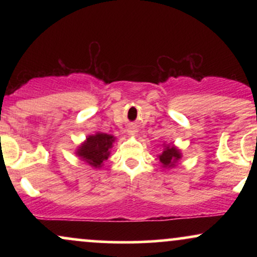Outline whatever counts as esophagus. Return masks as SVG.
<instances>
[{"mask_svg": "<svg viewBox=\"0 0 257 257\" xmlns=\"http://www.w3.org/2000/svg\"><path fill=\"white\" fill-rule=\"evenodd\" d=\"M129 134H131V135H135V134H137V129H135V128H131V129H129Z\"/></svg>", "mask_w": 257, "mask_h": 257, "instance_id": "34e87169", "label": "esophagus"}]
</instances>
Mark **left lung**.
Here are the masks:
<instances>
[{"label": "left lung", "instance_id": "1", "mask_svg": "<svg viewBox=\"0 0 257 257\" xmlns=\"http://www.w3.org/2000/svg\"><path fill=\"white\" fill-rule=\"evenodd\" d=\"M180 158H181V152L174 145L164 146L163 152L159 155V162H161L163 168L175 167Z\"/></svg>", "mask_w": 257, "mask_h": 257}]
</instances>
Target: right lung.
I'll return each mask as SVG.
<instances>
[{"instance_id":"right-lung-1","label":"right lung","mask_w":257,"mask_h":257,"mask_svg":"<svg viewBox=\"0 0 257 257\" xmlns=\"http://www.w3.org/2000/svg\"><path fill=\"white\" fill-rule=\"evenodd\" d=\"M116 138L105 133H96L89 135L83 144L77 149L76 155L85 163L94 168H100L104 161L110 156V149L114 143Z\"/></svg>"}]
</instances>
